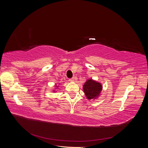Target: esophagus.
Segmentation results:
<instances>
[{
    "instance_id": "esophagus-1",
    "label": "esophagus",
    "mask_w": 148,
    "mask_h": 148,
    "mask_svg": "<svg viewBox=\"0 0 148 148\" xmlns=\"http://www.w3.org/2000/svg\"><path fill=\"white\" fill-rule=\"evenodd\" d=\"M70 81L71 82H75V78H71V79H70Z\"/></svg>"
}]
</instances>
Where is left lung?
I'll return each instance as SVG.
<instances>
[{
    "label": "left lung",
    "mask_w": 148,
    "mask_h": 148,
    "mask_svg": "<svg viewBox=\"0 0 148 148\" xmlns=\"http://www.w3.org/2000/svg\"><path fill=\"white\" fill-rule=\"evenodd\" d=\"M83 86L84 95L89 100L96 99L100 96L102 89V84L92 79H88Z\"/></svg>",
    "instance_id": "obj_1"
}]
</instances>
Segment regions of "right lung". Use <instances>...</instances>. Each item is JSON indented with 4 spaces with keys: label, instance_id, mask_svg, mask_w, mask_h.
Instances as JSON below:
<instances>
[{
    "label": "right lung",
    "instance_id": "add662e5",
    "mask_svg": "<svg viewBox=\"0 0 148 148\" xmlns=\"http://www.w3.org/2000/svg\"><path fill=\"white\" fill-rule=\"evenodd\" d=\"M56 88H58V87H59L58 86H57V85H56ZM53 91H55V90H53Z\"/></svg>",
    "mask_w": 148,
    "mask_h": 148
}]
</instances>
